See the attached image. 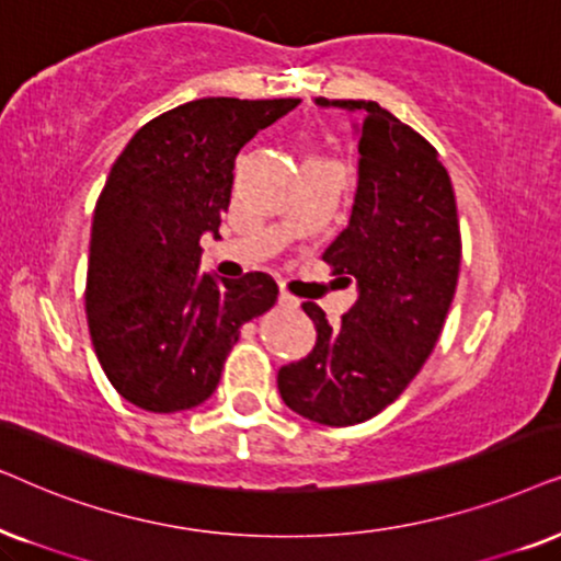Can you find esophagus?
<instances>
[{"label": "esophagus", "mask_w": 561, "mask_h": 561, "mask_svg": "<svg viewBox=\"0 0 561 561\" xmlns=\"http://www.w3.org/2000/svg\"><path fill=\"white\" fill-rule=\"evenodd\" d=\"M279 308H289V310H295V308H300V300H297V297H293L289 293H285V289H282L279 293Z\"/></svg>", "instance_id": "1"}]
</instances>
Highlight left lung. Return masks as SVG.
Wrapping results in <instances>:
<instances>
[{"label":"left lung","instance_id":"8db88e82","mask_svg":"<svg viewBox=\"0 0 561 561\" xmlns=\"http://www.w3.org/2000/svg\"><path fill=\"white\" fill-rule=\"evenodd\" d=\"M364 112L358 186L343 233L323 253L358 297L339 325L316 302V346L276 375L282 400L323 425H354L394 402L442 335L457 293L461 236L436 148L377 102L316 100Z\"/></svg>","mask_w":561,"mask_h":561}]
</instances>
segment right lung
<instances>
[{"label":"right lung","instance_id":"add662e5","mask_svg":"<svg viewBox=\"0 0 561 561\" xmlns=\"http://www.w3.org/2000/svg\"><path fill=\"white\" fill-rule=\"evenodd\" d=\"M300 100L205 96L146 123L96 199L87 320L112 387L151 413L203 405L241 325L276 302L274 279L199 274V238H218L236 156Z\"/></svg>","mask_w":561,"mask_h":561}]
</instances>
